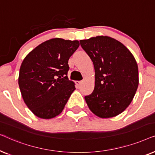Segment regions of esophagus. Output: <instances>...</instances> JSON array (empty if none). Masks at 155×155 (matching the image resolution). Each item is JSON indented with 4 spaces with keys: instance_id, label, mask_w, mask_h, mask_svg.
<instances>
[{
    "instance_id": "34e87169",
    "label": "esophagus",
    "mask_w": 155,
    "mask_h": 155,
    "mask_svg": "<svg viewBox=\"0 0 155 155\" xmlns=\"http://www.w3.org/2000/svg\"><path fill=\"white\" fill-rule=\"evenodd\" d=\"M82 81H75V84L77 86H80L82 84Z\"/></svg>"
}]
</instances>
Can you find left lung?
Wrapping results in <instances>:
<instances>
[{"instance_id":"obj_1","label":"left lung","mask_w":155,"mask_h":155,"mask_svg":"<svg viewBox=\"0 0 155 155\" xmlns=\"http://www.w3.org/2000/svg\"><path fill=\"white\" fill-rule=\"evenodd\" d=\"M80 42L95 71L94 91L84 97L89 109L102 118L121 114L130 105L139 84L134 56L122 43L107 36Z\"/></svg>"}]
</instances>
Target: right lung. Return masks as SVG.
I'll list each match as a JSON object with an SVG mask.
<instances>
[{"label": "right lung", "instance_id": "add662e5", "mask_svg": "<svg viewBox=\"0 0 155 155\" xmlns=\"http://www.w3.org/2000/svg\"><path fill=\"white\" fill-rule=\"evenodd\" d=\"M79 41L55 38L39 44L23 60L18 84L27 107L35 116L49 119L60 114L75 83L68 80V60Z\"/></svg>", "mask_w": 155, "mask_h": 155}]
</instances>
